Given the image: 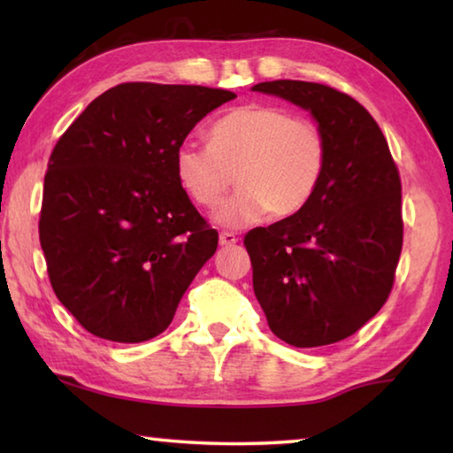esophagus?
Listing matches in <instances>:
<instances>
[{
  "mask_svg": "<svg viewBox=\"0 0 453 453\" xmlns=\"http://www.w3.org/2000/svg\"><path fill=\"white\" fill-rule=\"evenodd\" d=\"M235 243H237V237L234 234H229V232H221L219 234V245H221V248H232V245H235Z\"/></svg>",
  "mask_w": 453,
  "mask_h": 453,
  "instance_id": "1",
  "label": "esophagus"
}]
</instances>
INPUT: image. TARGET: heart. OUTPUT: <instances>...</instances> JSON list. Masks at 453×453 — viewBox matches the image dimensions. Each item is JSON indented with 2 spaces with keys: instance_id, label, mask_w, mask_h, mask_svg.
I'll return each mask as SVG.
<instances>
[{
  "instance_id": "b5f03b06",
  "label": "heart",
  "mask_w": 453,
  "mask_h": 453,
  "mask_svg": "<svg viewBox=\"0 0 453 453\" xmlns=\"http://www.w3.org/2000/svg\"><path fill=\"white\" fill-rule=\"evenodd\" d=\"M326 164L321 129L275 105L235 107L210 127V145L181 143L173 159L180 186L203 208H216L235 175L240 189L213 213L216 224L232 229L270 211L296 216L316 196Z\"/></svg>"
}]
</instances>
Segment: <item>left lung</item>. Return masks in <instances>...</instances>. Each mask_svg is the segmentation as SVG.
Instances as JSON below:
<instances>
[{
    "mask_svg": "<svg viewBox=\"0 0 453 453\" xmlns=\"http://www.w3.org/2000/svg\"><path fill=\"white\" fill-rule=\"evenodd\" d=\"M310 111L327 143L324 178L296 216L245 235L254 294L272 332L319 348L356 334L386 303L402 254V183L362 104L321 83L251 88Z\"/></svg>",
    "mask_w": 453,
    "mask_h": 453,
    "instance_id": "left-lung-1",
    "label": "left lung"
}]
</instances>
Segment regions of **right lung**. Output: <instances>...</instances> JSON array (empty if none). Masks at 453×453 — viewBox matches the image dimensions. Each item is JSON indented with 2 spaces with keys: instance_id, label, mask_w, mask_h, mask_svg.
Listing matches in <instances>:
<instances>
[{
  "instance_id": "obj_1",
  "label": "right lung",
  "mask_w": 453,
  "mask_h": 453,
  "mask_svg": "<svg viewBox=\"0 0 453 453\" xmlns=\"http://www.w3.org/2000/svg\"><path fill=\"white\" fill-rule=\"evenodd\" d=\"M235 94L119 83L51 151L40 242L51 288L89 334L140 343L172 324L218 232L175 178V150Z\"/></svg>"
}]
</instances>
